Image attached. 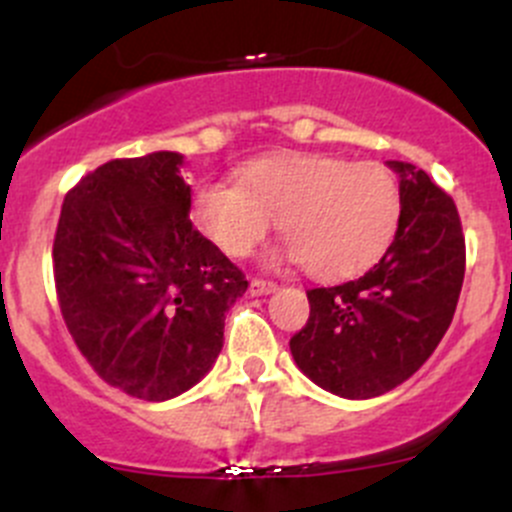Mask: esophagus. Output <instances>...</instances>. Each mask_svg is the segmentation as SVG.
Here are the masks:
<instances>
[{
	"mask_svg": "<svg viewBox=\"0 0 512 512\" xmlns=\"http://www.w3.org/2000/svg\"><path fill=\"white\" fill-rule=\"evenodd\" d=\"M277 285L270 280H260V277H255V280H250V294L252 297H262V294H270L275 292Z\"/></svg>",
	"mask_w": 512,
	"mask_h": 512,
	"instance_id": "1",
	"label": "esophagus"
}]
</instances>
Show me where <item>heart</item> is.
<instances>
[{"label":"heart","instance_id":"1","mask_svg":"<svg viewBox=\"0 0 512 512\" xmlns=\"http://www.w3.org/2000/svg\"><path fill=\"white\" fill-rule=\"evenodd\" d=\"M399 215L389 168L327 153L252 158L237 185L200 180L190 195V220L220 252L247 257L280 220L287 255L317 280L369 270L394 240Z\"/></svg>","mask_w":512,"mask_h":512}]
</instances>
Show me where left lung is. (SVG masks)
I'll use <instances>...</instances> for the list:
<instances>
[{"mask_svg":"<svg viewBox=\"0 0 512 512\" xmlns=\"http://www.w3.org/2000/svg\"><path fill=\"white\" fill-rule=\"evenodd\" d=\"M401 178L394 242L359 280L307 289L309 319L294 361L324 391L371 399L404 384L451 327L466 275L456 203L421 168L389 160Z\"/></svg>","mask_w":512,"mask_h":512,"instance_id":"8db88e82","label":"left lung"}]
</instances>
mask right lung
<instances>
[{"label": "right lung", "mask_w": 512, "mask_h": 512, "mask_svg": "<svg viewBox=\"0 0 512 512\" xmlns=\"http://www.w3.org/2000/svg\"><path fill=\"white\" fill-rule=\"evenodd\" d=\"M173 151L98 165L66 193L54 237L61 317L106 384L165 401L223 349L225 312L247 280L190 223Z\"/></svg>", "instance_id": "1"}]
</instances>
